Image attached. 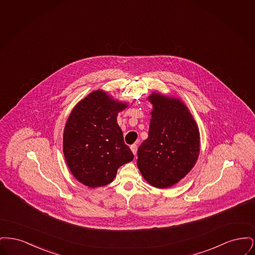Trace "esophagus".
<instances>
[{"instance_id": "esophagus-1", "label": "esophagus", "mask_w": 255, "mask_h": 255, "mask_svg": "<svg viewBox=\"0 0 255 255\" xmlns=\"http://www.w3.org/2000/svg\"><path fill=\"white\" fill-rule=\"evenodd\" d=\"M130 148H131V151L133 152V155H135L136 154V150H137V145L136 144H132V145L130 146Z\"/></svg>"}]
</instances>
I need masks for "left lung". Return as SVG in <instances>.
<instances>
[{
	"label": "left lung",
	"instance_id": "1",
	"mask_svg": "<svg viewBox=\"0 0 255 255\" xmlns=\"http://www.w3.org/2000/svg\"><path fill=\"white\" fill-rule=\"evenodd\" d=\"M148 138L137 150L136 164L150 185L168 188L194 167L200 153V132L180 98L153 92Z\"/></svg>",
	"mask_w": 255,
	"mask_h": 255
}]
</instances>
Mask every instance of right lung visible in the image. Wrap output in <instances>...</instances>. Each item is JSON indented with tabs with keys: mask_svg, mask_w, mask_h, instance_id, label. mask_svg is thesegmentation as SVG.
Wrapping results in <instances>:
<instances>
[{
	"mask_svg": "<svg viewBox=\"0 0 255 255\" xmlns=\"http://www.w3.org/2000/svg\"><path fill=\"white\" fill-rule=\"evenodd\" d=\"M127 107V102L97 90L71 112L63 133V152L73 177L86 186L107 185L122 165L133 160L117 122L119 113Z\"/></svg>",
	"mask_w": 255,
	"mask_h": 255,
	"instance_id": "1",
	"label": "right lung"
}]
</instances>
